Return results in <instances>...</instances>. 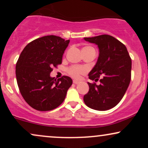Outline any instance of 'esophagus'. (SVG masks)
<instances>
[{
	"label": "esophagus",
	"instance_id": "1",
	"mask_svg": "<svg viewBox=\"0 0 148 148\" xmlns=\"http://www.w3.org/2000/svg\"><path fill=\"white\" fill-rule=\"evenodd\" d=\"M79 83V81H77V80H73V84H78Z\"/></svg>",
	"mask_w": 148,
	"mask_h": 148
}]
</instances>
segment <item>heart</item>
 Segmentation results:
<instances>
[{
    "label": "heart",
    "instance_id": "heart-1",
    "mask_svg": "<svg viewBox=\"0 0 148 148\" xmlns=\"http://www.w3.org/2000/svg\"><path fill=\"white\" fill-rule=\"evenodd\" d=\"M90 47H84L85 48H89ZM88 72V69L86 67H84V66H77V65H73L69 67L67 69V73L69 76L72 77L74 78V79H79L81 78V75L85 74Z\"/></svg>",
    "mask_w": 148,
    "mask_h": 148
}]
</instances>
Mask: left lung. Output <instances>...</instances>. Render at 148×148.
<instances>
[{
  "label": "left lung",
  "mask_w": 148,
  "mask_h": 148,
  "mask_svg": "<svg viewBox=\"0 0 148 148\" xmlns=\"http://www.w3.org/2000/svg\"><path fill=\"white\" fill-rule=\"evenodd\" d=\"M84 40L99 47L97 62L88 76L96 82L99 80L100 84L88 83L89 91L84 95V101L92 109H111L123 99L130 85L132 59L125 45L111 35L85 37Z\"/></svg>",
  "instance_id": "8db88e82"
}]
</instances>
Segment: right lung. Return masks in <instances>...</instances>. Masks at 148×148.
<instances>
[{"instance_id": "obj_1", "label": "right lung", "mask_w": 148, "mask_h": 148, "mask_svg": "<svg viewBox=\"0 0 148 148\" xmlns=\"http://www.w3.org/2000/svg\"><path fill=\"white\" fill-rule=\"evenodd\" d=\"M69 40L56 35L37 38L28 44L16 64V77L22 97L37 111H51L63 102L72 84L70 77L50 76L53 67L62 63Z\"/></svg>"}]
</instances>
